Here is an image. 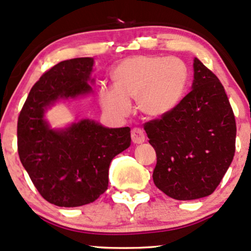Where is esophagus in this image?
Returning <instances> with one entry per match:
<instances>
[{
  "mask_svg": "<svg viewBox=\"0 0 251 251\" xmlns=\"http://www.w3.org/2000/svg\"><path fill=\"white\" fill-rule=\"evenodd\" d=\"M131 137L132 141L134 144H143L145 140H146V137H145V132L141 128L135 127L131 131Z\"/></svg>",
  "mask_w": 251,
  "mask_h": 251,
  "instance_id": "34e87169",
  "label": "esophagus"
}]
</instances>
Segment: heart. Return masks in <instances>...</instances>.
I'll list each match as a JSON object with an SVG mask.
<instances>
[{
  "label": "heart",
  "instance_id": "1",
  "mask_svg": "<svg viewBox=\"0 0 251 251\" xmlns=\"http://www.w3.org/2000/svg\"><path fill=\"white\" fill-rule=\"evenodd\" d=\"M114 87H101L102 107L118 117L127 116L132 99L140 112L152 119L171 113L185 95L188 68L176 57L134 56L113 71Z\"/></svg>",
  "mask_w": 251,
  "mask_h": 251
}]
</instances>
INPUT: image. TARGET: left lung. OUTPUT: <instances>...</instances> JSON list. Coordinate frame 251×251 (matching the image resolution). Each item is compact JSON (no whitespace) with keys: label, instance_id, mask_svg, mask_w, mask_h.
Segmentation results:
<instances>
[{"label":"left lung","instance_id":"left-lung-1","mask_svg":"<svg viewBox=\"0 0 251 251\" xmlns=\"http://www.w3.org/2000/svg\"><path fill=\"white\" fill-rule=\"evenodd\" d=\"M192 91L167 116L145 123L156 153L153 181L175 200L210 195L235 154L236 123L225 87L194 59Z\"/></svg>","mask_w":251,"mask_h":251}]
</instances>
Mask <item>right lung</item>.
Here are the masks:
<instances>
[{
  "instance_id": "add662e5",
  "label": "right lung",
  "mask_w": 251,
  "mask_h": 251,
  "mask_svg": "<svg viewBox=\"0 0 251 251\" xmlns=\"http://www.w3.org/2000/svg\"><path fill=\"white\" fill-rule=\"evenodd\" d=\"M93 58L60 62L30 90L17 122V150L39 194L58 207L96 201L108 186L114 156L131 145V128H107L84 119L63 129L50 128L44 112L59 99L92 91Z\"/></svg>"
}]
</instances>
